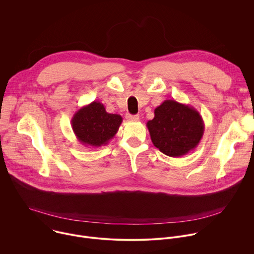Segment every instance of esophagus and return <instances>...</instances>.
<instances>
[{
    "label": "esophagus",
    "mask_w": 254,
    "mask_h": 254,
    "mask_svg": "<svg viewBox=\"0 0 254 254\" xmlns=\"http://www.w3.org/2000/svg\"><path fill=\"white\" fill-rule=\"evenodd\" d=\"M126 118L130 121H138L139 120V116L138 115H131V114H127Z\"/></svg>",
    "instance_id": "esophagus-1"
}]
</instances>
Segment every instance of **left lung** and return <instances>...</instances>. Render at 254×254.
<instances>
[{"instance_id": "obj_1", "label": "left lung", "mask_w": 254, "mask_h": 254, "mask_svg": "<svg viewBox=\"0 0 254 254\" xmlns=\"http://www.w3.org/2000/svg\"><path fill=\"white\" fill-rule=\"evenodd\" d=\"M146 126L152 143L170 157L188 154L204 133V122L199 112L175 100H165L155 108L154 118Z\"/></svg>"}]
</instances>
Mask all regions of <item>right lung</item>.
Returning <instances> with one entry per match:
<instances>
[{"mask_svg": "<svg viewBox=\"0 0 254 254\" xmlns=\"http://www.w3.org/2000/svg\"><path fill=\"white\" fill-rule=\"evenodd\" d=\"M122 121L121 115L108 113L102 103L93 101L74 114L71 126L80 143L100 147L113 139Z\"/></svg>", "mask_w": 254, "mask_h": 254, "instance_id": "1", "label": "right lung"}]
</instances>
